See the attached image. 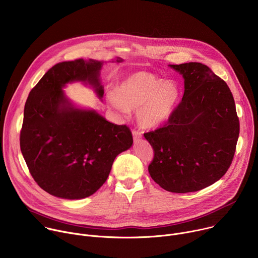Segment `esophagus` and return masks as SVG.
Segmentation results:
<instances>
[{"label": "esophagus", "instance_id": "obj_1", "mask_svg": "<svg viewBox=\"0 0 258 258\" xmlns=\"http://www.w3.org/2000/svg\"><path fill=\"white\" fill-rule=\"evenodd\" d=\"M133 136H134V139H135V140H138V139L142 138V132L134 130V131H133Z\"/></svg>", "mask_w": 258, "mask_h": 258}]
</instances>
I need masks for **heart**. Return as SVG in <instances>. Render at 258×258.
I'll return each instance as SVG.
<instances>
[{
	"label": "heart",
	"instance_id": "1",
	"mask_svg": "<svg viewBox=\"0 0 258 258\" xmlns=\"http://www.w3.org/2000/svg\"><path fill=\"white\" fill-rule=\"evenodd\" d=\"M179 89L171 81L149 72H136L126 77L108 95L109 105L123 115L137 109V120L142 127L153 128L164 123L179 100Z\"/></svg>",
	"mask_w": 258,
	"mask_h": 258
}]
</instances>
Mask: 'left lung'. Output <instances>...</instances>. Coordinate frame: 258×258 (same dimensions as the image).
<instances>
[{
  "label": "left lung",
  "instance_id": "obj_1",
  "mask_svg": "<svg viewBox=\"0 0 258 258\" xmlns=\"http://www.w3.org/2000/svg\"><path fill=\"white\" fill-rule=\"evenodd\" d=\"M169 66L185 80V92L165 124L144 134L154 151L148 170L168 192H196L231 166L239 117L230 88L208 66L198 62Z\"/></svg>",
  "mask_w": 258,
  "mask_h": 258
}]
</instances>
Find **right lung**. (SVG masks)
I'll list each match as a JSON object with an SVG mask.
<instances>
[{
	"label": "right lung",
	"instance_id": "1",
	"mask_svg": "<svg viewBox=\"0 0 258 258\" xmlns=\"http://www.w3.org/2000/svg\"><path fill=\"white\" fill-rule=\"evenodd\" d=\"M121 59L117 60L120 62ZM102 62L77 59L55 64L30 91L24 106L20 149L35 182L64 199H83L106 181L115 157L131 148L125 124L107 121L94 110L73 107L62 88L86 82L100 98Z\"/></svg>",
	"mask_w": 258,
	"mask_h": 258
}]
</instances>
